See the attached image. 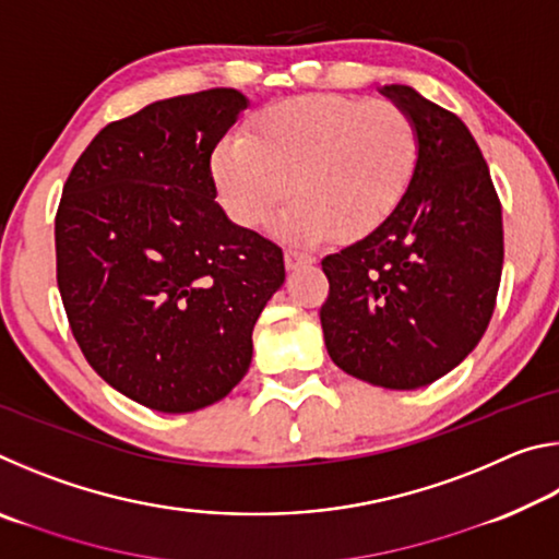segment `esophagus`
Returning a JSON list of instances; mask_svg holds the SVG:
<instances>
[{"label":"esophagus","instance_id":"1","mask_svg":"<svg viewBox=\"0 0 559 559\" xmlns=\"http://www.w3.org/2000/svg\"><path fill=\"white\" fill-rule=\"evenodd\" d=\"M308 263H316V259L310 257V253H302V251H286V269L288 271H298L300 266H308Z\"/></svg>","mask_w":559,"mask_h":559}]
</instances>
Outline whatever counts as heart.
<instances>
[{"label":"heart","instance_id":"heart-1","mask_svg":"<svg viewBox=\"0 0 559 559\" xmlns=\"http://www.w3.org/2000/svg\"><path fill=\"white\" fill-rule=\"evenodd\" d=\"M416 163L419 138L400 106L318 93L271 103L249 132L226 135L212 175L226 214L246 229L269 224L293 189L283 234L359 239L396 212Z\"/></svg>","mask_w":559,"mask_h":559}]
</instances>
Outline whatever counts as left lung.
<instances>
[{
    "instance_id": "1",
    "label": "left lung",
    "mask_w": 559,
    "mask_h": 559,
    "mask_svg": "<svg viewBox=\"0 0 559 559\" xmlns=\"http://www.w3.org/2000/svg\"><path fill=\"white\" fill-rule=\"evenodd\" d=\"M412 118L419 163L380 229L323 259L320 308L340 370L384 390H419L484 337L503 271V216L476 140L461 118L409 86H384Z\"/></svg>"
}]
</instances>
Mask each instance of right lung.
Listing matches in <instances>:
<instances>
[{"instance_id": "add662e5", "label": "right lung", "mask_w": 559, "mask_h": 559, "mask_svg": "<svg viewBox=\"0 0 559 559\" xmlns=\"http://www.w3.org/2000/svg\"><path fill=\"white\" fill-rule=\"evenodd\" d=\"M249 106L234 88L150 103L83 150L56 212L75 343L112 390L165 414L224 400L286 281L283 251L216 204L212 153Z\"/></svg>"}]
</instances>
